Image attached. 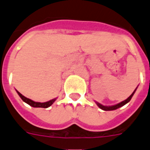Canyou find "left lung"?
<instances>
[{"label":"left lung","instance_id":"8db88e82","mask_svg":"<svg viewBox=\"0 0 150 150\" xmlns=\"http://www.w3.org/2000/svg\"><path fill=\"white\" fill-rule=\"evenodd\" d=\"M136 89H137V88H135V90L133 92V93L131 94V95L129 96V97L127 98V100H125L122 101V102H120V103H117V104H115V105H113V106H103L102 105L101 103H98V102H96V103L97 104V106L100 108V109H102V110H103V111H113V110H116V109L119 108H121V107H122L123 105H125L126 103H127L128 102H130V100H131V98H132V96H134V94L135 91H136Z\"/></svg>","mask_w":150,"mask_h":150}]
</instances>
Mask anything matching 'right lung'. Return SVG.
<instances>
[{
	"instance_id": "right-lung-1",
	"label": "right lung",
	"mask_w": 150,
	"mask_h": 150,
	"mask_svg": "<svg viewBox=\"0 0 150 150\" xmlns=\"http://www.w3.org/2000/svg\"><path fill=\"white\" fill-rule=\"evenodd\" d=\"M18 93V95L20 96V97L22 99V100L23 102H25L28 104H29L31 107H33V108H49L50 106H51L54 103L55 100H56V98L54 99H53L51 100L47 101V102H45V103H39V102H35V101L31 100L30 99H28V98L25 97L24 96H23L20 92H19L18 91H16Z\"/></svg>"
}]
</instances>
